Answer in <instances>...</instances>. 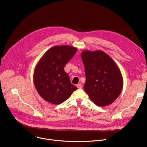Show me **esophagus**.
<instances>
[{"instance_id":"obj_1","label":"esophagus","mask_w":147,"mask_h":147,"mask_svg":"<svg viewBox=\"0 0 147 147\" xmlns=\"http://www.w3.org/2000/svg\"><path fill=\"white\" fill-rule=\"evenodd\" d=\"M77 87H78V89H81V88H82V84H81V83H79V84H78V85H77Z\"/></svg>"}]
</instances>
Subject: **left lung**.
I'll return each mask as SVG.
<instances>
[{
    "label": "left lung",
    "mask_w": 147,
    "mask_h": 147,
    "mask_svg": "<svg viewBox=\"0 0 147 147\" xmlns=\"http://www.w3.org/2000/svg\"><path fill=\"white\" fill-rule=\"evenodd\" d=\"M86 82L83 86L90 99L96 105L112 104L120 95L123 79L118 66L108 54L102 51H83Z\"/></svg>",
    "instance_id": "8db88e82"
}]
</instances>
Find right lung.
<instances>
[{
  "instance_id": "right-lung-1",
  "label": "right lung",
  "mask_w": 147,
  "mask_h": 147,
  "mask_svg": "<svg viewBox=\"0 0 147 147\" xmlns=\"http://www.w3.org/2000/svg\"><path fill=\"white\" fill-rule=\"evenodd\" d=\"M78 48L55 46L46 51L37 64L33 74L35 88L40 96L52 104L64 102L78 89L71 83L64 67Z\"/></svg>"
}]
</instances>
